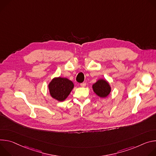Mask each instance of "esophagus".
<instances>
[{"label": "esophagus", "mask_w": 156, "mask_h": 156, "mask_svg": "<svg viewBox=\"0 0 156 156\" xmlns=\"http://www.w3.org/2000/svg\"><path fill=\"white\" fill-rule=\"evenodd\" d=\"M80 85L81 87H85V85H86V83H85V82H82V83H81Z\"/></svg>", "instance_id": "obj_1"}]
</instances>
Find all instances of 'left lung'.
Segmentation results:
<instances>
[{
  "mask_svg": "<svg viewBox=\"0 0 156 156\" xmlns=\"http://www.w3.org/2000/svg\"><path fill=\"white\" fill-rule=\"evenodd\" d=\"M92 87L95 93L100 97H106L111 90L108 83L103 79L98 80L93 85Z\"/></svg>",
  "mask_w": 156,
  "mask_h": 156,
  "instance_id": "1",
  "label": "left lung"
}]
</instances>
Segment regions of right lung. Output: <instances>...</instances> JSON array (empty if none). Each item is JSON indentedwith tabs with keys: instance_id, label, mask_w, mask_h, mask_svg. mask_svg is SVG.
I'll return each mask as SVG.
<instances>
[{
	"instance_id": "obj_1",
	"label": "right lung",
	"mask_w": 156,
	"mask_h": 156,
	"mask_svg": "<svg viewBox=\"0 0 156 156\" xmlns=\"http://www.w3.org/2000/svg\"><path fill=\"white\" fill-rule=\"evenodd\" d=\"M74 87L72 81L66 78H55L49 84V89L51 97L58 101L64 100Z\"/></svg>"
}]
</instances>
